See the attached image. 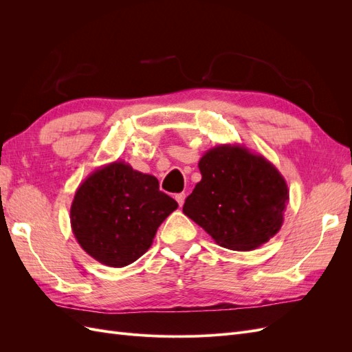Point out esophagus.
I'll return each mask as SVG.
<instances>
[{
    "instance_id": "34e87169",
    "label": "esophagus",
    "mask_w": 352,
    "mask_h": 352,
    "mask_svg": "<svg viewBox=\"0 0 352 352\" xmlns=\"http://www.w3.org/2000/svg\"><path fill=\"white\" fill-rule=\"evenodd\" d=\"M176 201H177V204L182 207L184 206V202H185V198H186V194L185 192H180V194H176Z\"/></svg>"
}]
</instances>
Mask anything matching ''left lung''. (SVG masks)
I'll use <instances>...</instances> for the list:
<instances>
[{
	"label": "left lung",
	"mask_w": 352,
	"mask_h": 352,
	"mask_svg": "<svg viewBox=\"0 0 352 352\" xmlns=\"http://www.w3.org/2000/svg\"><path fill=\"white\" fill-rule=\"evenodd\" d=\"M198 167L202 177L184 212L220 247L251 251L280 230L289 190L267 158L223 144L202 155Z\"/></svg>",
	"instance_id": "1"
}]
</instances>
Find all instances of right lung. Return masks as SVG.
<instances>
[{
  "mask_svg": "<svg viewBox=\"0 0 352 352\" xmlns=\"http://www.w3.org/2000/svg\"><path fill=\"white\" fill-rule=\"evenodd\" d=\"M177 208L153 175L124 162L98 167L79 185L70 207L82 250L109 267H124L153 245L158 226Z\"/></svg>",
  "mask_w": 352,
  "mask_h": 352,
  "instance_id": "right-lung-1",
  "label": "right lung"
}]
</instances>
